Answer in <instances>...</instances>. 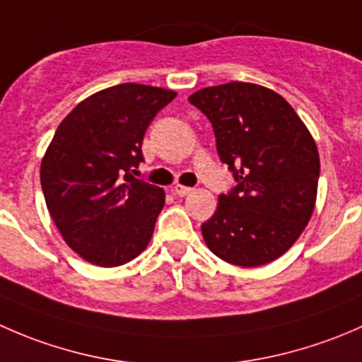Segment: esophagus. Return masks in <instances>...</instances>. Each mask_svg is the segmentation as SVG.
Masks as SVG:
<instances>
[{
    "label": "esophagus",
    "mask_w": 362,
    "mask_h": 362,
    "mask_svg": "<svg viewBox=\"0 0 362 362\" xmlns=\"http://www.w3.org/2000/svg\"><path fill=\"white\" fill-rule=\"evenodd\" d=\"M173 192L177 196H180V198H184V196H187V194H191L192 192V187H187V185H180V184H177L173 187Z\"/></svg>",
    "instance_id": "1"
}]
</instances>
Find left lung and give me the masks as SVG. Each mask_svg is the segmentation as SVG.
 Instances as JSON below:
<instances>
[{"instance_id":"8db88e82","label":"left lung","mask_w":362,"mask_h":362,"mask_svg":"<svg viewBox=\"0 0 362 362\" xmlns=\"http://www.w3.org/2000/svg\"><path fill=\"white\" fill-rule=\"evenodd\" d=\"M189 101L211 122L218 158L236 180L202 226L208 249L243 268L275 261L294 245L315 208V140L280 94L257 83L204 87Z\"/></svg>"}]
</instances>
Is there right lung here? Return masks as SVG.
Returning <instances> with one entry per match:
<instances>
[{"instance_id":"1","label":"right lung","mask_w":362,"mask_h":362,"mask_svg":"<svg viewBox=\"0 0 362 362\" xmlns=\"http://www.w3.org/2000/svg\"><path fill=\"white\" fill-rule=\"evenodd\" d=\"M175 90L120 83L76 105L42 159L40 180L64 242L103 268L126 264L148 245L164 191L136 178L141 141Z\"/></svg>"}]
</instances>
